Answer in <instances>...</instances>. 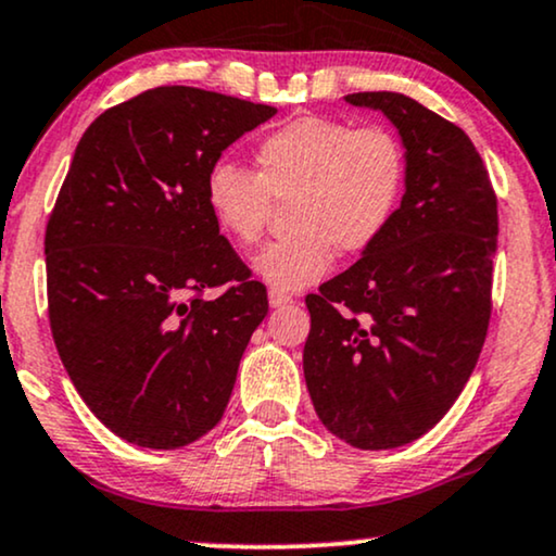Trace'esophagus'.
<instances>
[{"instance_id":"esophagus-1","label":"esophagus","mask_w":556,"mask_h":556,"mask_svg":"<svg viewBox=\"0 0 556 556\" xmlns=\"http://www.w3.org/2000/svg\"><path fill=\"white\" fill-rule=\"evenodd\" d=\"M292 303V295H287V292H279V290H269V305L271 307H282V305H290Z\"/></svg>"}]
</instances>
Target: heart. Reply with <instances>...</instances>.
Segmentation results:
<instances>
[{
  "instance_id": "obj_1",
  "label": "heart",
  "mask_w": 556,
  "mask_h": 556,
  "mask_svg": "<svg viewBox=\"0 0 556 556\" xmlns=\"http://www.w3.org/2000/svg\"><path fill=\"white\" fill-rule=\"evenodd\" d=\"M406 186V150L386 126L303 116L258 139L253 170L214 163L204 199L214 223L240 245L256 243L274 202L290 232L253 258L271 290L295 292L326 277L333 251L357 256L391 225Z\"/></svg>"
}]
</instances>
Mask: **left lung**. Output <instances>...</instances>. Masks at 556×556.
Wrapping results in <instances>:
<instances>
[{
	"label": "left lung",
	"mask_w": 556,
	"mask_h": 556,
	"mask_svg": "<svg viewBox=\"0 0 556 556\" xmlns=\"http://www.w3.org/2000/svg\"><path fill=\"white\" fill-rule=\"evenodd\" d=\"M406 147V193L357 264L307 295L318 419L363 451L430 432L477 367L492 316L497 193L460 126L401 92H352Z\"/></svg>",
	"instance_id": "left-lung-1"
}]
</instances>
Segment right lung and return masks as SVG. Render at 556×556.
<instances>
[{"label": "right lung", "instance_id": "1", "mask_svg": "<svg viewBox=\"0 0 556 556\" xmlns=\"http://www.w3.org/2000/svg\"><path fill=\"white\" fill-rule=\"evenodd\" d=\"M274 113L165 85L103 111L79 139L46 225L51 333L90 412L134 445L173 451L210 432L269 311L219 236L204 178Z\"/></svg>", "mask_w": 556, "mask_h": 556}]
</instances>
